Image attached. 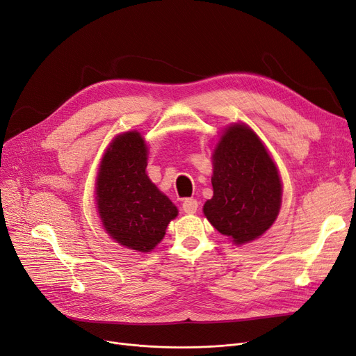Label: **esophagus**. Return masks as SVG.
I'll return each instance as SVG.
<instances>
[{"instance_id": "34e87169", "label": "esophagus", "mask_w": 356, "mask_h": 356, "mask_svg": "<svg viewBox=\"0 0 356 356\" xmlns=\"http://www.w3.org/2000/svg\"><path fill=\"white\" fill-rule=\"evenodd\" d=\"M181 208L186 214H195L196 209H198V201L193 200V198H188V200L183 201Z\"/></svg>"}]
</instances>
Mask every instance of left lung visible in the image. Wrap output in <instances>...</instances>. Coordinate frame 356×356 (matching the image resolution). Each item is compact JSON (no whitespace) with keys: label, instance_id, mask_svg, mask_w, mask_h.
I'll return each instance as SVG.
<instances>
[{"label":"left lung","instance_id":"obj_1","mask_svg":"<svg viewBox=\"0 0 356 356\" xmlns=\"http://www.w3.org/2000/svg\"><path fill=\"white\" fill-rule=\"evenodd\" d=\"M214 195L204 205L208 221L234 243L251 242L271 227L282 183L267 149L251 129L230 126L213 154Z\"/></svg>","mask_w":356,"mask_h":356}]
</instances>
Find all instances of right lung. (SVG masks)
Returning <instances> with one entry per match:
<instances>
[{
    "mask_svg": "<svg viewBox=\"0 0 356 356\" xmlns=\"http://www.w3.org/2000/svg\"><path fill=\"white\" fill-rule=\"evenodd\" d=\"M147 145L138 131L117 136L97 180V205L105 230L120 245L149 252L161 242L177 208L148 179Z\"/></svg>",
    "mask_w": 356,
    "mask_h": 356,
    "instance_id": "1",
    "label": "right lung"
}]
</instances>
